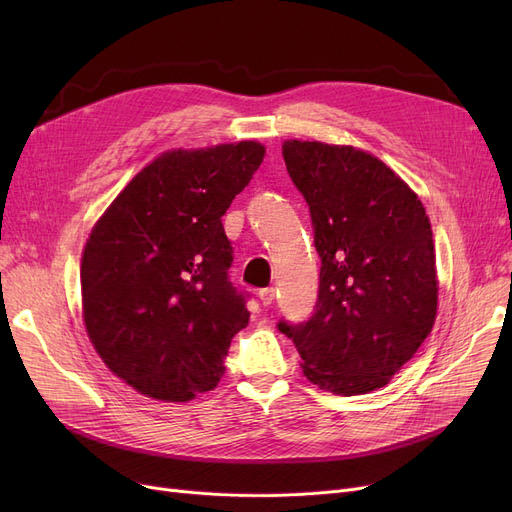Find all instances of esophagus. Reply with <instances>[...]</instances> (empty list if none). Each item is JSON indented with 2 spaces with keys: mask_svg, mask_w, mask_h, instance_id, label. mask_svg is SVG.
Here are the masks:
<instances>
[{
  "mask_svg": "<svg viewBox=\"0 0 512 512\" xmlns=\"http://www.w3.org/2000/svg\"><path fill=\"white\" fill-rule=\"evenodd\" d=\"M274 299H276V290L274 288L259 290V301H261L263 307H270L274 303Z\"/></svg>",
  "mask_w": 512,
  "mask_h": 512,
  "instance_id": "1",
  "label": "esophagus"
}]
</instances>
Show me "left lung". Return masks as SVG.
Listing matches in <instances>:
<instances>
[{
  "instance_id": "left-lung-1",
  "label": "left lung",
  "mask_w": 512,
  "mask_h": 512,
  "mask_svg": "<svg viewBox=\"0 0 512 512\" xmlns=\"http://www.w3.org/2000/svg\"><path fill=\"white\" fill-rule=\"evenodd\" d=\"M286 170L311 213L321 259L313 315L280 319L321 390L386 386L429 336L438 309L436 253L417 195L367 151L284 141Z\"/></svg>"
}]
</instances>
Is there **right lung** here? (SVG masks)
Wrapping results in <instances>:
<instances>
[{
	"mask_svg": "<svg viewBox=\"0 0 512 512\" xmlns=\"http://www.w3.org/2000/svg\"><path fill=\"white\" fill-rule=\"evenodd\" d=\"M263 155L255 141L168 151L95 224L80 265L87 334L141 394L186 402L224 375L230 342L251 313L228 276L222 215Z\"/></svg>",
	"mask_w": 512,
	"mask_h": 512,
	"instance_id": "right-lung-1",
	"label": "right lung"
}]
</instances>
